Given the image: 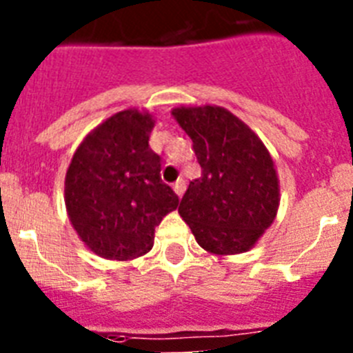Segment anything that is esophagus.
I'll return each mask as SVG.
<instances>
[{"label":"esophagus","mask_w":353,"mask_h":353,"mask_svg":"<svg viewBox=\"0 0 353 353\" xmlns=\"http://www.w3.org/2000/svg\"><path fill=\"white\" fill-rule=\"evenodd\" d=\"M173 189H174V192H176V196H180V198H182L183 192H185V180H182V179L176 180L173 185Z\"/></svg>","instance_id":"34e87169"}]
</instances>
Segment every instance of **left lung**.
Returning a JSON list of instances; mask_svg holds the SVG:
<instances>
[{
  "instance_id": "1",
  "label": "left lung",
  "mask_w": 353,
  "mask_h": 353,
  "mask_svg": "<svg viewBox=\"0 0 353 353\" xmlns=\"http://www.w3.org/2000/svg\"><path fill=\"white\" fill-rule=\"evenodd\" d=\"M171 114L192 139L201 166L179 214L205 251H249L279 207V180L269 150L244 121L219 105L176 108Z\"/></svg>"
}]
</instances>
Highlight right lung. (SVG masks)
Returning a JSON list of instances; mask_svg holds the SVG:
<instances>
[{
  "instance_id": "1",
  "label": "right lung",
  "mask_w": 353,
  "mask_h": 353,
  "mask_svg": "<svg viewBox=\"0 0 353 353\" xmlns=\"http://www.w3.org/2000/svg\"><path fill=\"white\" fill-rule=\"evenodd\" d=\"M154 125L152 114L138 109L113 114L83 139L67 170L68 219L88 249L108 260L146 254L155 226L179 207L148 145Z\"/></svg>"
}]
</instances>
